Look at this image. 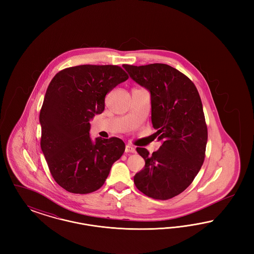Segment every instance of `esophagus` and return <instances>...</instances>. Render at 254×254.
I'll return each mask as SVG.
<instances>
[{"label": "esophagus", "mask_w": 254, "mask_h": 254, "mask_svg": "<svg viewBox=\"0 0 254 254\" xmlns=\"http://www.w3.org/2000/svg\"><path fill=\"white\" fill-rule=\"evenodd\" d=\"M135 151H136V150H135V148L133 147L132 145H126V148H125V152H126V153H134Z\"/></svg>", "instance_id": "34e87169"}]
</instances>
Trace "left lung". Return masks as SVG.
<instances>
[{"instance_id":"1","label":"left lung","mask_w":254,"mask_h":254,"mask_svg":"<svg viewBox=\"0 0 254 254\" xmlns=\"http://www.w3.org/2000/svg\"><path fill=\"white\" fill-rule=\"evenodd\" d=\"M123 66L149 90L154 135L163 142L152 155L136 148L145 165L134 184L150 198L169 200L192 183L205 160L207 127L201 98L192 81L169 64Z\"/></svg>"}]
</instances>
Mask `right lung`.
Listing matches in <instances>:
<instances>
[{"mask_svg":"<svg viewBox=\"0 0 254 254\" xmlns=\"http://www.w3.org/2000/svg\"><path fill=\"white\" fill-rule=\"evenodd\" d=\"M128 79L119 65L82 64L51 80L40 111L41 148L55 182L71 193L99 190L125 151L117 137L89 136V120L105 109V98Z\"/></svg>","mask_w":254,"mask_h":254,"instance_id":"right-lung-1","label":"right lung"}]
</instances>
